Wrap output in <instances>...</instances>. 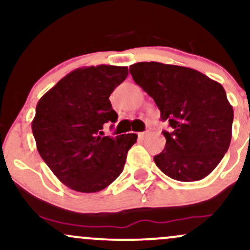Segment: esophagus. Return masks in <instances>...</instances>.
I'll list each match as a JSON object with an SVG mask.
<instances>
[{"mask_svg":"<svg viewBox=\"0 0 250 250\" xmlns=\"http://www.w3.org/2000/svg\"><path fill=\"white\" fill-rule=\"evenodd\" d=\"M137 135H139V139L143 140V139H145V137H146V135H147V133H139Z\"/></svg>","mask_w":250,"mask_h":250,"instance_id":"34e87169","label":"esophagus"}]
</instances>
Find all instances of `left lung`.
I'll use <instances>...</instances> for the list:
<instances>
[{
	"mask_svg": "<svg viewBox=\"0 0 250 250\" xmlns=\"http://www.w3.org/2000/svg\"><path fill=\"white\" fill-rule=\"evenodd\" d=\"M129 71L173 128L162 131L166 147L154 156L157 167L181 182L208 176L231 140L234 111L222 85L191 68L160 62L135 63Z\"/></svg>",
	"mask_w": 250,
	"mask_h": 250,
	"instance_id": "left-lung-1",
	"label": "left lung"
}]
</instances>
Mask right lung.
<instances>
[{"label": "right lung", "mask_w": 250, "mask_h": 250, "mask_svg": "<svg viewBox=\"0 0 250 250\" xmlns=\"http://www.w3.org/2000/svg\"><path fill=\"white\" fill-rule=\"evenodd\" d=\"M128 75L127 67L96 65L75 69L40 99L31 122L43 161L63 185L96 193L122 173L136 134L103 136L115 123L109 96Z\"/></svg>", "instance_id": "right-lung-1"}]
</instances>
